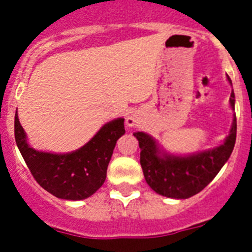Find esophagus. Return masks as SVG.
I'll list each match as a JSON object with an SVG mask.
<instances>
[{
  "mask_svg": "<svg viewBox=\"0 0 252 252\" xmlns=\"http://www.w3.org/2000/svg\"><path fill=\"white\" fill-rule=\"evenodd\" d=\"M140 122V120H139V117H137L136 115H130L127 117V119H126V125H127V126H130V127H133V126H137V124H139Z\"/></svg>",
  "mask_w": 252,
  "mask_h": 252,
  "instance_id": "esophagus-1",
  "label": "esophagus"
}]
</instances>
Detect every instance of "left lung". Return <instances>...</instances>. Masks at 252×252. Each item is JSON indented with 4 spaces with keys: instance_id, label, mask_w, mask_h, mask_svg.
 <instances>
[{
    "instance_id": "left-lung-1",
    "label": "left lung",
    "mask_w": 252,
    "mask_h": 252,
    "mask_svg": "<svg viewBox=\"0 0 252 252\" xmlns=\"http://www.w3.org/2000/svg\"><path fill=\"white\" fill-rule=\"evenodd\" d=\"M227 79L232 86L230 77ZM230 104L235 110V93H231ZM236 115L232 127L222 145L211 150L192 154L188 157H178L161 153L157 141L145 132H135L139 140L140 164L146 183L160 195L177 199L193 197L206 188L221 170L224 162L232 154L236 142Z\"/></svg>"
}]
</instances>
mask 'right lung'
<instances>
[{
    "instance_id": "right-lung-1",
    "label": "right lung",
    "mask_w": 252,
    "mask_h": 252,
    "mask_svg": "<svg viewBox=\"0 0 252 252\" xmlns=\"http://www.w3.org/2000/svg\"><path fill=\"white\" fill-rule=\"evenodd\" d=\"M124 119L107 122L94 136L78 150L51 154L30 148L26 133L15 113L17 148L40 187L57 198L81 201L94 194L104 183L107 166L116 142L125 133Z\"/></svg>"
}]
</instances>
